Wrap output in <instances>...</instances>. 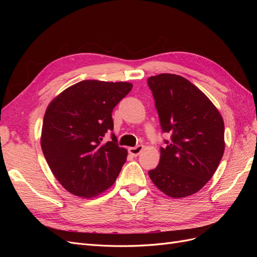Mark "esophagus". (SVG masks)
I'll list each match as a JSON object with an SVG mask.
<instances>
[{"label":"esophagus","mask_w":257,"mask_h":257,"mask_svg":"<svg viewBox=\"0 0 257 257\" xmlns=\"http://www.w3.org/2000/svg\"><path fill=\"white\" fill-rule=\"evenodd\" d=\"M143 149H144L143 145H138L136 147H131V148H128V153L133 155V157H137V155L143 151Z\"/></svg>","instance_id":"1"}]
</instances>
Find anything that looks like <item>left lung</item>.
<instances>
[{"mask_svg": "<svg viewBox=\"0 0 257 257\" xmlns=\"http://www.w3.org/2000/svg\"><path fill=\"white\" fill-rule=\"evenodd\" d=\"M163 133L170 141L161 147L152 182L174 198L198 192L212 178L224 153V121L203 92L181 76L160 74L148 78Z\"/></svg>", "mask_w": 257, "mask_h": 257, "instance_id": "left-lung-1", "label": "left lung"}]
</instances>
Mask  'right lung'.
I'll return each mask as SVG.
<instances>
[{"label": "right lung", "mask_w": 257, "mask_h": 257, "mask_svg": "<svg viewBox=\"0 0 257 257\" xmlns=\"http://www.w3.org/2000/svg\"><path fill=\"white\" fill-rule=\"evenodd\" d=\"M133 88L128 82L82 80L49 104L44 116L41 145L52 174L79 197L97 196L113 184L127 151L111 141L112 110Z\"/></svg>", "instance_id": "right-lung-1"}]
</instances>
